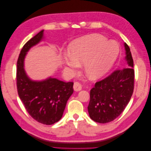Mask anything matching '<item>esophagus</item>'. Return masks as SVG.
<instances>
[{
    "label": "esophagus",
    "instance_id": "obj_1",
    "mask_svg": "<svg viewBox=\"0 0 151 151\" xmlns=\"http://www.w3.org/2000/svg\"><path fill=\"white\" fill-rule=\"evenodd\" d=\"M73 87H74V89L76 91H79L82 89V86L79 82H75Z\"/></svg>",
    "mask_w": 151,
    "mask_h": 151
}]
</instances>
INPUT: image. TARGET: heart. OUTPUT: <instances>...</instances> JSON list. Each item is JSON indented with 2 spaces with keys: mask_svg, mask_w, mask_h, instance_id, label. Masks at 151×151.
I'll return each instance as SVG.
<instances>
[{
  "mask_svg": "<svg viewBox=\"0 0 151 151\" xmlns=\"http://www.w3.org/2000/svg\"><path fill=\"white\" fill-rule=\"evenodd\" d=\"M119 46L104 36L93 34L74 40L69 47L70 55L65 56L63 63L76 73L84 63V70L89 79H96L106 74L115 62Z\"/></svg>",
  "mask_w": 151,
  "mask_h": 151,
  "instance_id": "obj_1",
  "label": "heart"
}]
</instances>
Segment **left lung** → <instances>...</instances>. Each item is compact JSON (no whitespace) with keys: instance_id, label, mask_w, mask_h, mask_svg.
<instances>
[{"instance_id":"8db88e82","label":"left lung","mask_w":151,"mask_h":151,"mask_svg":"<svg viewBox=\"0 0 151 151\" xmlns=\"http://www.w3.org/2000/svg\"><path fill=\"white\" fill-rule=\"evenodd\" d=\"M128 66L114 70L96 83L90 91L88 112L96 122L106 123L116 118L130 101L134 89V61L130 50L125 43Z\"/></svg>"}]
</instances>
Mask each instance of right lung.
<instances>
[{
  "mask_svg": "<svg viewBox=\"0 0 151 151\" xmlns=\"http://www.w3.org/2000/svg\"><path fill=\"white\" fill-rule=\"evenodd\" d=\"M43 31L39 32L22 47L17 62L16 84L18 95L29 115L38 122L49 125L60 120L67 100L74 92V83L52 77L36 82L27 76L24 57L29 48L42 39Z\"/></svg>",
  "mask_w": 151,
  "mask_h": 151,
  "instance_id": "right-lung-1",
  "label": "right lung"
}]
</instances>
